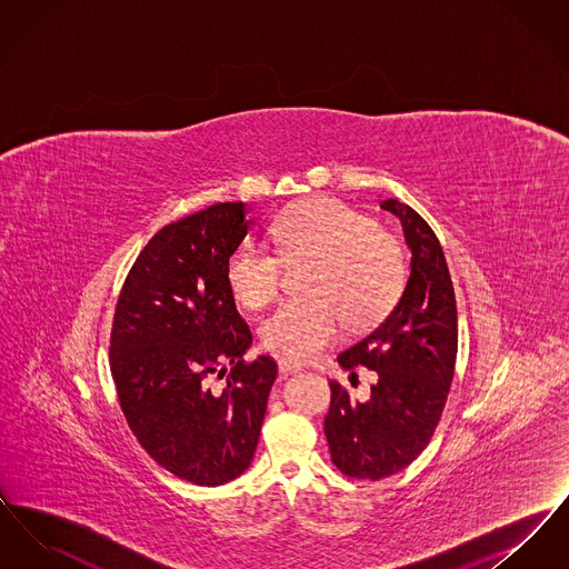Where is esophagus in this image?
<instances>
[{"mask_svg":"<svg viewBox=\"0 0 569 569\" xmlns=\"http://www.w3.org/2000/svg\"><path fill=\"white\" fill-rule=\"evenodd\" d=\"M277 365H279V373H281V376H288V373H298V371L302 369L298 362H292L290 358H279V362H277Z\"/></svg>","mask_w":569,"mask_h":569,"instance_id":"esophagus-1","label":"esophagus"}]
</instances>
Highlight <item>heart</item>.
<instances>
[{
  "label": "heart",
  "mask_w": 569,
  "mask_h": 569,
  "mask_svg": "<svg viewBox=\"0 0 569 569\" xmlns=\"http://www.w3.org/2000/svg\"><path fill=\"white\" fill-rule=\"evenodd\" d=\"M274 249L243 241L226 262V281L247 309L281 295L286 267L313 271L305 295L281 305L260 325V341L290 360H311L335 346L346 325L369 328L383 320L406 286L399 241L337 198H313L279 217Z\"/></svg>",
  "instance_id": "obj_1"
}]
</instances>
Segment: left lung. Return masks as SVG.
I'll return each mask as SVG.
<instances>
[{
	"instance_id": "8db88e82",
	"label": "left lung",
	"mask_w": 569,
	"mask_h": 569,
	"mask_svg": "<svg viewBox=\"0 0 569 569\" xmlns=\"http://www.w3.org/2000/svg\"><path fill=\"white\" fill-rule=\"evenodd\" d=\"M401 219L411 272L395 309L369 335L337 356L343 369L378 373L367 403H353L330 381L325 433L335 467L356 480L401 471L429 446L448 401L459 352L455 286L433 228L411 207L383 200Z\"/></svg>"
}]
</instances>
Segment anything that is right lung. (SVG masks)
I'll use <instances>...</instances> for the list:
<instances>
[{"label": "right lung", "mask_w": 569, "mask_h": 569, "mask_svg": "<svg viewBox=\"0 0 569 569\" xmlns=\"http://www.w3.org/2000/svg\"><path fill=\"white\" fill-rule=\"evenodd\" d=\"M244 213L243 202H219L163 226L128 272L110 328L128 427L160 467L200 487L249 467L277 376L271 356L244 360L251 330L226 281ZM216 372L227 377L219 389L208 381Z\"/></svg>", "instance_id": "right-lung-1"}]
</instances>
